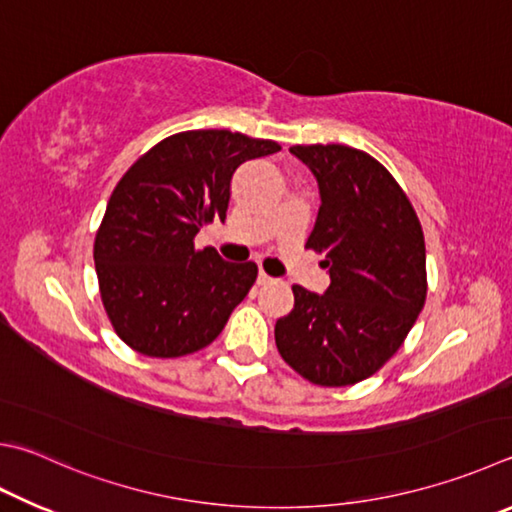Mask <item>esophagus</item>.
Here are the masks:
<instances>
[{"label": "esophagus", "mask_w": 512, "mask_h": 512, "mask_svg": "<svg viewBox=\"0 0 512 512\" xmlns=\"http://www.w3.org/2000/svg\"><path fill=\"white\" fill-rule=\"evenodd\" d=\"M257 284L259 286H266V284H275V280L271 275H266L264 271H259V275H257Z\"/></svg>", "instance_id": "obj_1"}]
</instances>
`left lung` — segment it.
<instances>
[{
  "mask_svg": "<svg viewBox=\"0 0 512 512\" xmlns=\"http://www.w3.org/2000/svg\"><path fill=\"white\" fill-rule=\"evenodd\" d=\"M320 188L306 246L324 255L322 295L293 286L275 345L322 387L360 383L403 345L427 295L425 239L410 199L385 165L347 145H293Z\"/></svg>",
  "mask_w": 512,
  "mask_h": 512,
  "instance_id": "obj_1",
  "label": "left lung"
}]
</instances>
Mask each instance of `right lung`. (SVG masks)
<instances>
[{"instance_id":"1","label":"right lung","mask_w":512,"mask_h":512,"mask_svg":"<svg viewBox=\"0 0 512 512\" xmlns=\"http://www.w3.org/2000/svg\"><path fill=\"white\" fill-rule=\"evenodd\" d=\"M280 150L228 129H192L163 138L123 174L96 232L94 262L107 318L125 345L179 358L219 336L257 266L197 250L194 237L226 219L237 167Z\"/></svg>"}]
</instances>
